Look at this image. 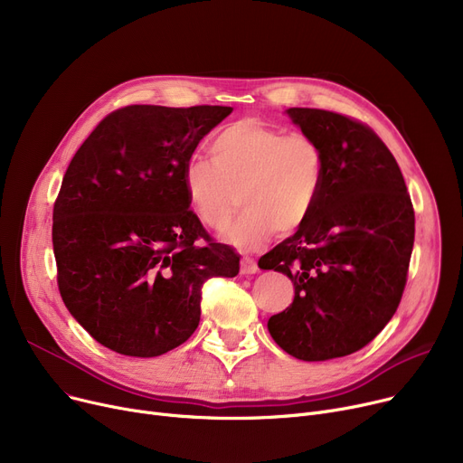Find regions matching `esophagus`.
Returning <instances> with one entry per match:
<instances>
[{"label": "esophagus", "mask_w": 463, "mask_h": 463, "mask_svg": "<svg viewBox=\"0 0 463 463\" xmlns=\"http://www.w3.org/2000/svg\"><path fill=\"white\" fill-rule=\"evenodd\" d=\"M257 272H259V266H257V262L253 259H250V257L241 259V262H240V274L251 276V274H257Z\"/></svg>", "instance_id": "esophagus-1"}]
</instances>
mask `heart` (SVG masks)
I'll list each match as a JSON object with an SVG mask.
<instances>
[{
    "label": "heart",
    "mask_w": 463,
    "mask_h": 463,
    "mask_svg": "<svg viewBox=\"0 0 463 463\" xmlns=\"http://www.w3.org/2000/svg\"><path fill=\"white\" fill-rule=\"evenodd\" d=\"M208 152L212 163L193 157L184 166L187 201L206 227L223 231L241 193L248 208L225 234L240 250H259L276 229L297 231L319 201L326 161L311 135L244 118L219 131Z\"/></svg>",
    "instance_id": "heart-1"
}]
</instances>
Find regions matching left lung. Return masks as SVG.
Instances as JSON below:
<instances>
[{"instance_id": "1", "label": "left lung", "mask_w": 463, "mask_h": 463, "mask_svg": "<svg viewBox=\"0 0 463 463\" xmlns=\"http://www.w3.org/2000/svg\"><path fill=\"white\" fill-rule=\"evenodd\" d=\"M325 152L319 201L298 231L260 257L262 270L295 285L287 309L269 319L290 356L321 362L356 353L392 319L415 241V212L384 142L347 116L288 109Z\"/></svg>"}]
</instances>
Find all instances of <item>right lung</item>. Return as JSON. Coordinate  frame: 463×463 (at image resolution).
I'll list each match as a JSON object with an SVG mask.
<instances>
[{
    "label": "right lung",
    "instance_id": "1",
    "mask_svg": "<svg viewBox=\"0 0 463 463\" xmlns=\"http://www.w3.org/2000/svg\"><path fill=\"white\" fill-rule=\"evenodd\" d=\"M231 107L131 105L109 114L71 159L54 204L60 295L101 345L152 358L201 321V288L240 257L189 210L184 166Z\"/></svg>",
    "mask_w": 463,
    "mask_h": 463
}]
</instances>
